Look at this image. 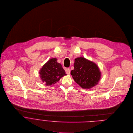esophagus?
I'll return each instance as SVG.
<instances>
[{"label":"esophagus","mask_w":133,"mask_h":133,"mask_svg":"<svg viewBox=\"0 0 133 133\" xmlns=\"http://www.w3.org/2000/svg\"><path fill=\"white\" fill-rule=\"evenodd\" d=\"M65 72H66V73L68 74H70V68H68V69H65Z\"/></svg>","instance_id":"esophagus-1"}]
</instances>
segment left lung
I'll return each mask as SVG.
<instances>
[{
  "mask_svg": "<svg viewBox=\"0 0 133 133\" xmlns=\"http://www.w3.org/2000/svg\"><path fill=\"white\" fill-rule=\"evenodd\" d=\"M74 69L71 74L76 83L82 89H90L98 83L101 76L99 67L94 62L84 57L75 59Z\"/></svg>",
  "mask_w": 133,
  "mask_h": 133,
  "instance_id": "obj_1",
  "label": "left lung"
}]
</instances>
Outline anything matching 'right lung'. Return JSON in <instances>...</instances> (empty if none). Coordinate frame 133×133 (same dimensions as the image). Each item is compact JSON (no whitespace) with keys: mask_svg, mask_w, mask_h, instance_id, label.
<instances>
[{"mask_svg":"<svg viewBox=\"0 0 133 133\" xmlns=\"http://www.w3.org/2000/svg\"><path fill=\"white\" fill-rule=\"evenodd\" d=\"M40 78L46 85L55 84L62 77L66 75L61 64L57 62V58L48 60L39 71Z\"/></svg>","mask_w":133,"mask_h":133,"instance_id":"right-lung-1","label":"right lung"}]
</instances>
